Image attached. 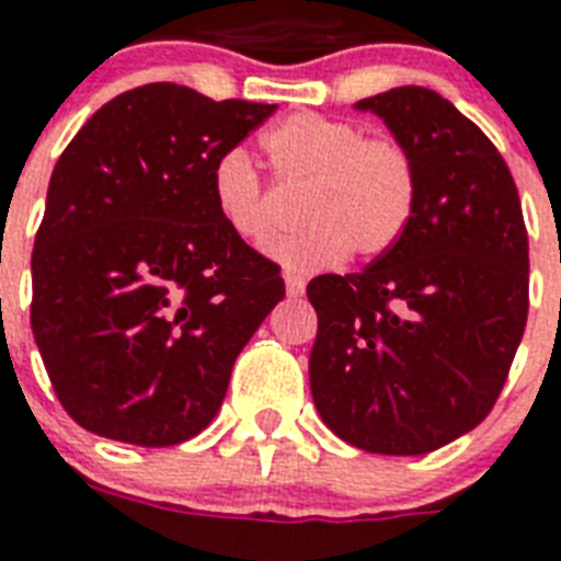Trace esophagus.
Masks as SVG:
<instances>
[{"label":"esophagus","instance_id":"esophagus-1","mask_svg":"<svg viewBox=\"0 0 561 561\" xmlns=\"http://www.w3.org/2000/svg\"><path fill=\"white\" fill-rule=\"evenodd\" d=\"M285 290H288V297H302V290H306V279L297 276V273H285Z\"/></svg>","mask_w":561,"mask_h":561}]
</instances>
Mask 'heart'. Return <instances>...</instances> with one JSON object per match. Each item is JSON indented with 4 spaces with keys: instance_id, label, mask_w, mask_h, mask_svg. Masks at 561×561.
<instances>
[{
    "instance_id": "heart-1",
    "label": "heart",
    "mask_w": 561,
    "mask_h": 561,
    "mask_svg": "<svg viewBox=\"0 0 561 561\" xmlns=\"http://www.w3.org/2000/svg\"><path fill=\"white\" fill-rule=\"evenodd\" d=\"M276 174L306 186L297 232L267 244L282 267L314 273L346 255L378 259L399 244L416 211V162L390 136H367L346 118L297 113L262 139ZM211 197L220 220L244 241H264L273 209L253 160L227 151L211 169Z\"/></svg>"
}]
</instances>
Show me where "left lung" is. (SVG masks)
Masks as SVG:
<instances>
[{
	"label": "left lung",
	"mask_w": 561,
	"mask_h": 561,
	"mask_svg": "<svg viewBox=\"0 0 561 561\" xmlns=\"http://www.w3.org/2000/svg\"><path fill=\"white\" fill-rule=\"evenodd\" d=\"M355 110L410 151L416 211L360 273L308 282V378L343 443L416 457L478 427L504 390L527 325V229L504 157L439 92L396 87Z\"/></svg>",
	"instance_id": "1"
}]
</instances>
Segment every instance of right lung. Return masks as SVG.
I'll use <instances>...</instances> for the list:
<instances>
[{
  "label": "right lung",
  "mask_w": 561,
  "mask_h": 561,
  "mask_svg": "<svg viewBox=\"0 0 561 561\" xmlns=\"http://www.w3.org/2000/svg\"><path fill=\"white\" fill-rule=\"evenodd\" d=\"M276 104L145 83L60 153L31 255V332L66 413L165 448L209 425L238 352L285 297L220 220L211 169Z\"/></svg>",
  "instance_id": "add662e5"
}]
</instances>
